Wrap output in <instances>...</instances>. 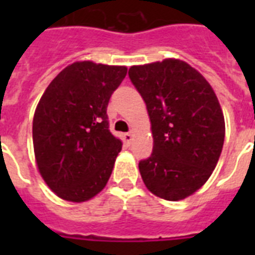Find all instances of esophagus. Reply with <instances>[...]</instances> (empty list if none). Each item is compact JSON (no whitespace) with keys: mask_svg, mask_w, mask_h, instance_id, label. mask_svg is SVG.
<instances>
[{"mask_svg":"<svg viewBox=\"0 0 255 255\" xmlns=\"http://www.w3.org/2000/svg\"><path fill=\"white\" fill-rule=\"evenodd\" d=\"M123 140L128 144L131 143V141H132V133H131V132H126V133L123 135Z\"/></svg>","mask_w":255,"mask_h":255,"instance_id":"obj_1","label":"esophagus"}]
</instances>
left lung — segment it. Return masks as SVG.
Instances as JSON below:
<instances>
[{
	"label": "left lung",
	"mask_w": 255,
	"mask_h": 255,
	"mask_svg": "<svg viewBox=\"0 0 255 255\" xmlns=\"http://www.w3.org/2000/svg\"><path fill=\"white\" fill-rule=\"evenodd\" d=\"M147 104L153 149L139 163L152 193L178 201L200 189L217 165L225 120L213 88L192 66L164 59L128 71Z\"/></svg>",
	"instance_id": "left-lung-1"
}]
</instances>
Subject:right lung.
Wrapping results in <instances>:
<instances>
[{"mask_svg":"<svg viewBox=\"0 0 255 255\" xmlns=\"http://www.w3.org/2000/svg\"><path fill=\"white\" fill-rule=\"evenodd\" d=\"M126 75L124 66L75 62L43 92L33 119L34 153L58 197L87 201L107 184L122 151L108 129L107 106Z\"/></svg>","mask_w":255,"mask_h":255,"instance_id":"obj_1","label":"right lung"}]
</instances>
